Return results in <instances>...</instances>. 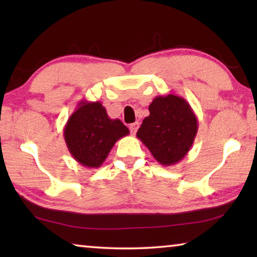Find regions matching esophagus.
Instances as JSON below:
<instances>
[{
	"instance_id": "esophagus-1",
	"label": "esophagus",
	"mask_w": 257,
	"mask_h": 257,
	"mask_svg": "<svg viewBox=\"0 0 257 257\" xmlns=\"http://www.w3.org/2000/svg\"><path fill=\"white\" fill-rule=\"evenodd\" d=\"M138 128H139V123L138 122H135V123H132L130 124V127H129V129H130V133H132V135H135L137 133V130H138Z\"/></svg>"
}]
</instances>
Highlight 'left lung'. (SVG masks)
<instances>
[{"mask_svg":"<svg viewBox=\"0 0 257 257\" xmlns=\"http://www.w3.org/2000/svg\"><path fill=\"white\" fill-rule=\"evenodd\" d=\"M137 138L164 167L177 164L193 146L198 120L189 103L176 94L156 96L149 106Z\"/></svg>","mask_w":257,"mask_h":257,"instance_id":"left-lung-1","label":"left lung"}]
</instances>
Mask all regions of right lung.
<instances>
[{
	"mask_svg": "<svg viewBox=\"0 0 257 257\" xmlns=\"http://www.w3.org/2000/svg\"><path fill=\"white\" fill-rule=\"evenodd\" d=\"M129 129L119 119L108 118L101 102L82 99L69 116L63 129L69 152L86 168H99L112 147Z\"/></svg>",
	"mask_w": 257,
	"mask_h": 257,
	"instance_id": "obj_1",
	"label": "right lung"
}]
</instances>
